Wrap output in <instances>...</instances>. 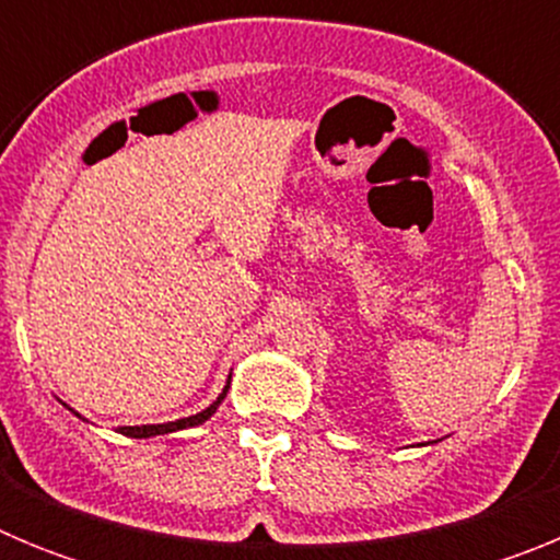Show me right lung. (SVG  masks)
Segmentation results:
<instances>
[{"instance_id": "1", "label": "right lung", "mask_w": 560, "mask_h": 560, "mask_svg": "<svg viewBox=\"0 0 560 560\" xmlns=\"http://www.w3.org/2000/svg\"><path fill=\"white\" fill-rule=\"evenodd\" d=\"M230 378H232V375H230ZM226 389H230V381H226L224 393H221L219 398L212 400L210 407H207V409H201V412H196V415H190V418L167 420V423H145V427H120V429H117V432H120V434H126V438L145 440V438H156V434H171V432H179V429H192V427H201V423H205V420H210L212 415H215V409L221 407V400L226 398ZM72 412H75V409H72ZM75 415H78V412H75ZM78 418H81V415H78ZM81 420H86V418H81Z\"/></svg>"}]
</instances>
